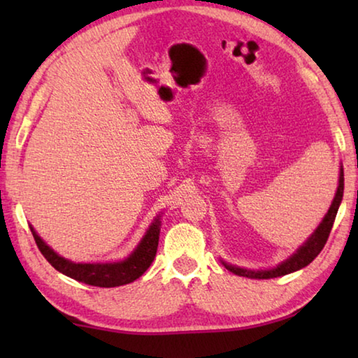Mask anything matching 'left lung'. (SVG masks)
<instances>
[{"mask_svg": "<svg viewBox=\"0 0 358 358\" xmlns=\"http://www.w3.org/2000/svg\"><path fill=\"white\" fill-rule=\"evenodd\" d=\"M343 191H344V173H343V167H341V171H339V185L336 189V196H335V199H333V203L329 210V213L325 215L324 221L319 224L316 232H314L311 237L306 240V243L300 246L294 256H290L286 262L280 264L271 270H260V271L243 270V268H238V266L224 264L226 265V268L232 271V273H235V275L251 278V280H270V278L289 275V273H292V271H296V270L303 268V266L310 265L313 260L319 256V252L322 251V248L325 246L327 240H329L330 230L333 227V222H335L339 203H341Z\"/></svg>", "mask_w": 358, "mask_h": 358, "instance_id": "obj_1", "label": "left lung"}]
</instances>
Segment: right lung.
<instances>
[{"label": "right lung", "mask_w": 358, "mask_h": 358, "mask_svg": "<svg viewBox=\"0 0 358 358\" xmlns=\"http://www.w3.org/2000/svg\"><path fill=\"white\" fill-rule=\"evenodd\" d=\"M159 226L161 221L156 217L141 243L136 248V251L128 259H124L123 262L113 264H74L68 259L58 256L50 246H47L39 235L34 232L33 227L31 232L42 256L59 273L69 276L72 280L90 284V286L117 287L136 281L137 278H141L148 270V266L155 260L157 243H159Z\"/></svg>", "instance_id": "right-lung-1"}]
</instances>
